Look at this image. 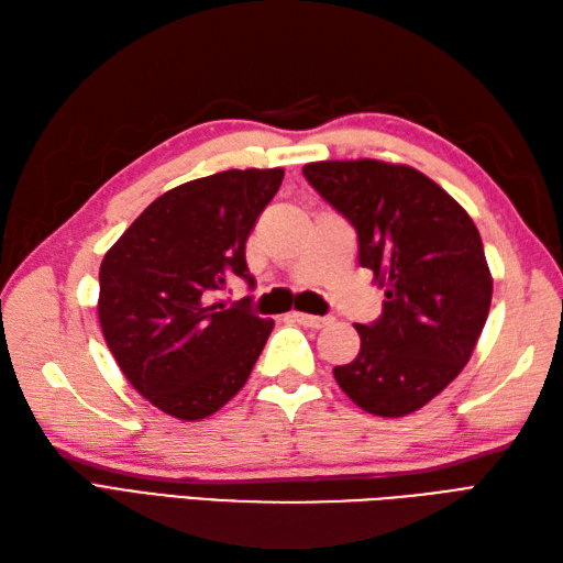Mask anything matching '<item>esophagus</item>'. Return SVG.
Instances as JSON below:
<instances>
[{"mask_svg":"<svg viewBox=\"0 0 563 563\" xmlns=\"http://www.w3.org/2000/svg\"><path fill=\"white\" fill-rule=\"evenodd\" d=\"M292 319L297 324L309 327V329H321L324 324H329V317H314V314H302V312H295Z\"/></svg>","mask_w":563,"mask_h":563,"instance_id":"1","label":"esophagus"}]
</instances>
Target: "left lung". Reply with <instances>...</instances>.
Returning <instances> with one entry per match:
<instances>
[{
    "mask_svg": "<svg viewBox=\"0 0 563 563\" xmlns=\"http://www.w3.org/2000/svg\"><path fill=\"white\" fill-rule=\"evenodd\" d=\"M302 174L353 224L357 261L385 285L379 319L355 327L361 353L333 377L367 413L418 411L462 373L486 324L494 283L479 230L411 166L314 162Z\"/></svg>",
    "mask_w": 563,
    "mask_h": 563,
    "instance_id": "8db88e82",
    "label": "left lung"
}]
</instances>
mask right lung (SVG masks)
Segmentation results:
<instances>
[{
  "label": "right lung",
  "instance_id": "obj_1",
  "mask_svg": "<svg viewBox=\"0 0 563 563\" xmlns=\"http://www.w3.org/2000/svg\"><path fill=\"white\" fill-rule=\"evenodd\" d=\"M283 184V169H230L159 196L103 256V339L142 397L198 421L244 387L273 319L254 297L227 305V280L249 290L246 239Z\"/></svg>",
  "mask_w": 563,
  "mask_h": 563
}]
</instances>
